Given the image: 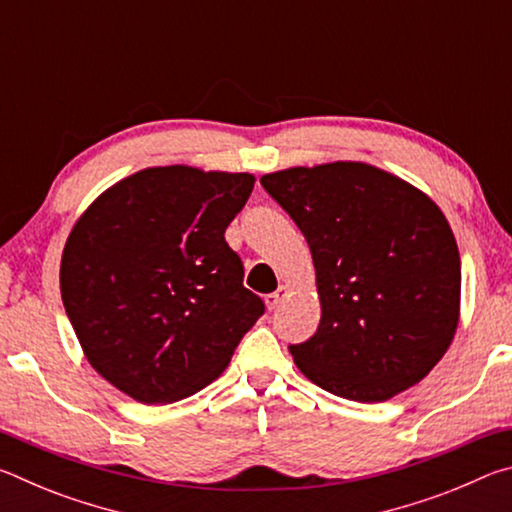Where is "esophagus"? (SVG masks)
<instances>
[{
    "label": "esophagus",
    "instance_id": "34e87169",
    "mask_svg": "<svg viewBox=\"0 0 512 512\" xmlns=\"http://www.w3.org/2000/svg\"><path fill=\"white\" fill-rule=\"evenodd\" d=\"M287 296H289V289H287V287H280L275 293H268V296L264 298V300H266V307L271 309V311L277 309V307L282 305V300L287 298Z\"/></svg>",
    "mask_w": 512,
    "mask_h": 512
}]
</instances>
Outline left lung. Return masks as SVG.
<instances>
[{
    "label": "left lung",
    "mask_w": 512,
    "mask_h": 512,
    "mask_svg": "<svg viewBox=\"0 0 512 512\" xmlns=\"http://www.w3.org/2000/svg\"><path fill=\"white\" fill-rule=\"evenodd\" d=\"M305 235L320 325L289 345L302 375L352 402H386L443 359L461 314V255L445 214L366 162L266 173Z\"/></svg>",
    "instance_id": "obj_1"
}]
</instances>
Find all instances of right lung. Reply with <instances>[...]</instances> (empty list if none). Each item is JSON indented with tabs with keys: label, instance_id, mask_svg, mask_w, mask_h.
<instances>
[{
	"label": "right lung",
	"instance_id": "add662e5",
	"mask_svg": "<svg viewBox=\"0 0 512 512\" xmlns=\"http://www.w3.org/2000/svg\"><path fill=\"white\" fill-rule=\"evenodd\" d=\"M253 185V173L149 167L74 223L60 296L90 366L121 393L142 404L198 393L264 314L225 241Z\"/></svg>",
	"mask_w": 512,
	"mask_h": 512
}]
</instances>
